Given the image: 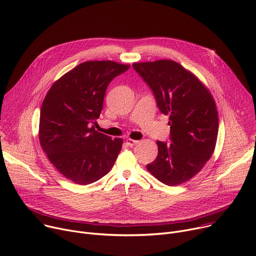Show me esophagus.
<instances>
[{
  "instance_id": "obj_1",
  "label": "esophagus",
  "mask_w": 256,
  "mask_h": 256,
  "mask_svg": "<svg viewBox=\"0 0 256 256\" xmlns=\"http://www.w3.org/2000/svg\"><path fill=\"white\" fill-rule=\"evenodd\" d=\"M138 143V141H136V140H132V138H126V144L128 147H134Z\"/></svg>"
}]
</instances>
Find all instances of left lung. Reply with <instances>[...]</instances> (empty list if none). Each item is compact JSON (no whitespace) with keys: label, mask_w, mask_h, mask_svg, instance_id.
<instances>
[{"label":"left lung","mask_w":256,"mask_h":256,"mask_svg":"<svg viewBox=\"0 0 256 256\" xmlns=\"http://www.w3.org/2000/svg\"><path fill=\"white\" fill-rule=\"evenodd\" d=\"M132 67L152 90L160 112L170 115L172 143L157 141L158 155L147 170L168 186L187 182L202 170L216 148L218 115L214 97L176 61L134 63Z\"/></svg>","instance_id":"left-lung-1"}]
</instances>
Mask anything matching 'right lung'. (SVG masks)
I'll return each instance as SVG.
<instances>
[{
  "label": "right lung",
  "mask_w": 256,
  "mask_h": 256,
  "mask_svg": "<svg viewBox=\"0 0 256 256\" xmlns=\"http://www.w3.org/2000/svg\"><path fill=\"white\" fill-rule=\"evenodd\" d=\"M130 68L114 61L80 63L56 80L46 95L38 138L51 164L78 184L94 182L112 168L122 138L95 130L110 82Z\"/></svg>",
  "instance_id": "1"
}]
</instances>
